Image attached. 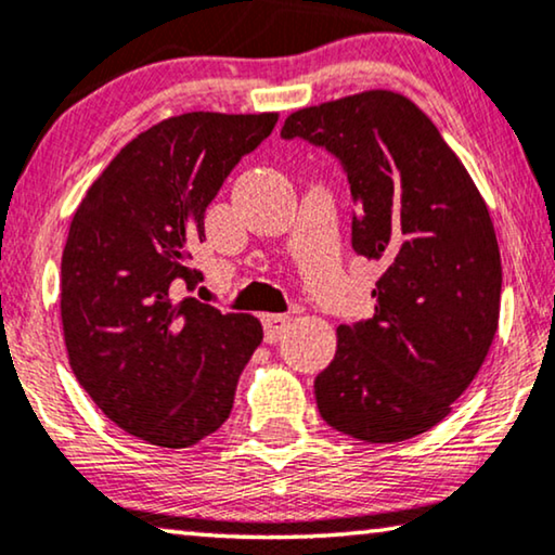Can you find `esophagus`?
I'll return each instance as SVG.
<instances>
[{
  "label": "esophagus",
  "mask_w": 555,
  "mask_h": 555,
  "mask_svg": "<svg viewBox=\"0 0 555 555\" xmlns=\"http://www.w3.org/2000/svg\"><path fill=\"white\" fill-rule=\"evenodd\" d=\"M291 325V318L287 315H278V313H264L262 315V328H264V340L268 344H278L283 338V333Z\"/></svg>",
  "instance_id": "esophagus-1"
}]
</instances>
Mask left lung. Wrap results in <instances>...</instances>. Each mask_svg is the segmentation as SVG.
I'll use <instances>...</instances> for the list:
<instances>
[{"instance_id":"1","label":"left lung","mask_w":555,"mask_h":555,"mask_svg":"<svg viewBox=\"0 0 555 555\" xmlns=\"http://www.w3.org/2000/svg\"><path fill=\"white\" fill-rule=\"evenodd\" d=\"M280 135L340 158L359 209L353 249L384 264L374 318L338 325L318 412L371 444L422 435L452 412L498 333L503 268L488 204L427 113L393 90L300 108Z\"/></svg>"}]
</instances>
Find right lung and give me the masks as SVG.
<instances>
[{"instance_id": "obj_1", "label": "right lung", "mask_w": 555, "mask_h": 555, "mask_svg": "<svg viewBox=\"0 0 555 555\" xmlns=\"http://www.w3.org/2000/svg\"><path fill=\"white\" fill-rule=\"evenodd\" d=\"M275 124L278 113L166 118L128 141L75 209L60 280L67 361L143 442L181 450L222 427L260 346L257 318L173 295L199 278L189 249L209 202Z\"/></svg>"}]
</instances>
